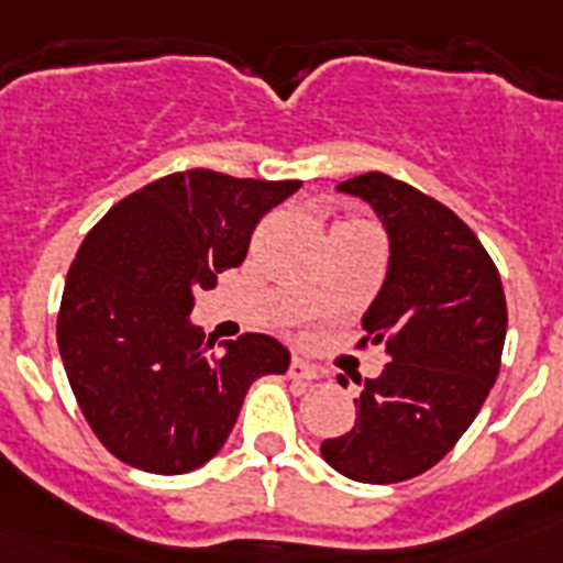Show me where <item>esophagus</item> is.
<instances>
[{
  "mask_svg": "<svg viewBox=\"0 0 563 563\" xmlns=\"http://www.w3.org/2000/svg\"><path fill=\"white\" fill-rule=\"evenodd\" d=\"M287 375H290L292 380L310 383V380H316V377H318V369H316V366H312V363H307L305 357H292Z\"/></svg>",
  "mask_w": 563,
  "mask_h": 563,
  "instance_id": "34e87169",
  "label": "esophagus"
}]
</instances>
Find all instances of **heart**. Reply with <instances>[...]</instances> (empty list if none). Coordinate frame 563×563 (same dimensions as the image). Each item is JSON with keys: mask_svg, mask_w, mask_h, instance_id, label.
Returning <instances> with one entry per match:
<instances>
[{"mask_svg": "<svg viewBox=\"0 0 563 563\" xmlns=\"http://www.w3.org/2000/svg\"><path fill=\"white\" fill-rule=\"evenodd\" d=\"M341 225H369V222H363V220H350V222H341Z\"/></svg>", "mask_w": 563, "mask_h": 563, "instance_id": "1", "label": "heart"}]
</instances>
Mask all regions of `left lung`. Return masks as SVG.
I'll list each match as a JSON object with an SVG mask.
<instances>
[{"label":"left lung","instance_id":"left-lung-1","mask_svg":"<svg viewBox=\"0 0 563 563\" xmlns=\"http://www.w3.org/2000/svg\"><path fill=\"white\" fill-rule=\"evenodd\" d=\"M338 191L369 202L389 233V271L363 316L389 363L361 383L357 420L321 442L338 474L391 485L426 474L479 415L501 366L507 305L494 258L451 208L389 174Z\"/></svg>","mask_w":563,"mask_h":563}]
</instances>
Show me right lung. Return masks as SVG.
<instances>
[{"label":"right lung","instance_id":"obj_1","mask_svg":"<svg viewBox=\"0 0 563 563\" xmlns=\"http://www.w3.org/2000/svg\"><path fill=\"white\" fill-rule=\"evenodd\" d=\"M301 188L191 168L109 208L76 253L58 352L103 449L148 474H188L225 445L251 383L285 375L271 335L202 341L194 296L247 256L253 228Z\"/></svg>","mask_w":563,"mask_h":563}]
</instances>
